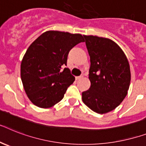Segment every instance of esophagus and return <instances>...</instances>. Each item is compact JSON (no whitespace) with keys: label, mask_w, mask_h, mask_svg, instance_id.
Listing matches in <instances>:
<instances>
[{"label":"esophagus","mask_w":146,"mask_h":146,"mask_svg":"<svg viewBox=\"0 0 146 146\" xmlns=\"http://www.w3.org/2000/svg\"><path fill=\"white\" fill-rule=\"evenodd\" d=\"M82 77H83V76H76V80H79V79H81Z\"/></svg>","instance_id":"esophagus-1"}]
</instances>
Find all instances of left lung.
I'll return each instance as SVG.
<instances>
[{"label": "left lung", "mask_w": 146, "mask_h": 146, "mask_svg": "<svg viewBox=\"0 0 146 146\" xmlns=\"http://www.w3.org/2000/svg\"><path fill=\"white\" fill-rule=\"evenodd\" d=\"M90 56V88L82 94L84 104L92 111L105 114L120 105L127 94L131 70L126 55L110 39L86 36Z\"/></svg>", "instance_id": "8db88e82"}]
</instances>
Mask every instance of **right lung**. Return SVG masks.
I'll use <instances>...</instances> for the list:
<instances>
[{
	"instance_id": "add662e5",
	"label": "right lung",
	"mask_w": 146,
	"mask_h": 146,
	"mask_svg": "<svg viewBox=\"0 0 146 146\" xmlns=\"http://www.w3.org/2000/svg\"><path fill=\"white\" fill-rule=\"evenodd\" d=\"M84 42L80 34L48 31L32 42L21 63V79L26 94L40 108H50L61 101L75 81L67 64L71 48Z\"/></svg>"
}]
</instances>
